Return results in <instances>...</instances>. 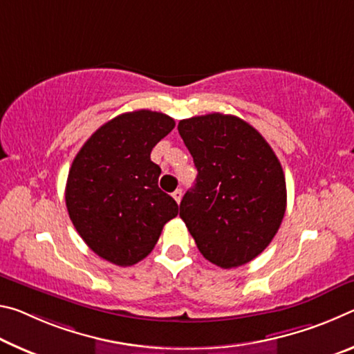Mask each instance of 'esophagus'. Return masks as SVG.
<instances>
[{
    "mask_svg": "<svg viewBox=\"0 0 354 354\" xmlns=\"http://www.w3.org/2000/svg\"><path fill=\"white\" fill-rule=\"evenodd\" d=\"M182 189H176V191H174V193H172V198L174 199H176V202H177V204H180V201H182Z\"/></svg>",
    "mask_w": 354,
    "mask_h": 354,
    "instance_id": "esophagus-1",
    "label": "esophagus"
}]
</instances>
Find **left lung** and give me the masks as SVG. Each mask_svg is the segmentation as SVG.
Instances as JSON below:
<instances>
[{"label": "left lung", "instance_id": "1", "mask_svg": "<svg viewBox=\"0 0 354 354\" xmlns=\"http://www.w3.org/2000/svg\"><path fill=\"white\" fill-rule=\"evenodd\" d=\"M177 129L198 169L180 202V218L212 263L227 270L251 262L274 239L286 213L279 160L236 115H196Z\"/></svg>", "mask_w": 354, "mask_h": 354}]
</instances>
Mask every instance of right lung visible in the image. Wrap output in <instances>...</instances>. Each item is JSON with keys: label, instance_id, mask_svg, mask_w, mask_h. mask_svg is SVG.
I'll return each mask as SVG.
<instances>
[{"label": "right lung", "instance_id": "obj_1", "mask_svg": "<svg viewBox=\"0 0 354 354\" xmlns=\"http://www.w3.org/2000/svg\"><path fill=\"white\" fill-rule=\"evenodd\" d=\"M176 122L163 113H124L92 135L71 166L66 205L92 251L119 266L147 257L178 205L158 188L152 149Z\"/></svg>", "mask_w": 354, "mask_h": 354}]
</instances>
